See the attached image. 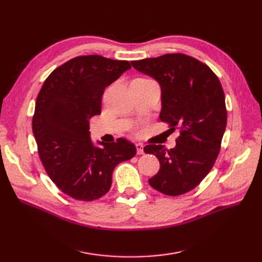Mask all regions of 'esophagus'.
<instances>
[{
    "label": "esophagus",
    "instance_id": "esophagus-1",
    "mask_svg": "<svg viewBox=\"0 0 262 262\" xmlns=\"http://www.w3.org/2000/svg\"><path fill=\"white\" fill-rule=\"evenodd\" d=\"M136 146H137V152H138V154L139 155H141V154H144V150H143V144H141V143H137L136 144Z\"/></svg>",
    "mask_w": 262,
    "mask_h": 262
}]
</instances>
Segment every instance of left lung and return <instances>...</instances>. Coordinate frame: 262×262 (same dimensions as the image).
Listing matches in <instances>:
<instances>
[{
    "instance_id": "obj_1",
    "label": "left lung",
    "mask_w": 262,
    "mask_h": 262,
    "mask_svg": "<svg viewBox=\"0 0 262 262\" xmlns=\"http://www.w3.org/2000/svg\"><path fill=\"white\" fill-rule=\"evenodd\" d=\"M131 64L160 84V119L172 130L180 129L173 148L166 149L161 144L144 147L161 166L148 184L164 194H184L208 175L220 153L227 121L223 89L208 66L182 53L132 61Z\"/></svg>"
}]
</instances>
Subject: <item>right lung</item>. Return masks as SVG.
Masks as SVG:
<instances>
[{
  "instance_id": "right-lung-1",
  "label": "right lung",
  "mask_w": 262,
  "mask_h": 262,
  "mask_svg": "<svg viewBox=\"0 0 262 262\" xmlns=\"http://www.w3.org/2000/svg\"><path fill=\"white\" fill-rule=\"evenodd\" d=\"M130 69L128 61L76 57L55 69L38 94L33 132L39 157L50 179L75 200L106 194L116 166L137 154L134 144L122 138L95 145L90 132V119L100 114L105 89Z\"/></svg>"
}]
</instances>
